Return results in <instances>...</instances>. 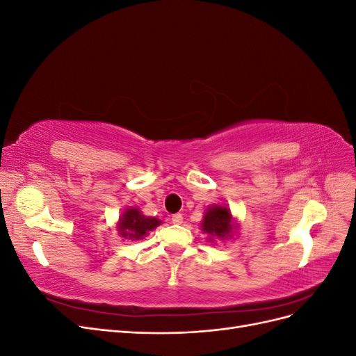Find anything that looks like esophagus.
<instances>
[{"label": "esophagus", "mask_w": 356, "mask_h": 356, "mask_svg": "<svg viewBox=\"0 0 356 356\" xmlns=\"http://www.w3.org/2000/svg\"><path fill=\"white\" fill-rule=\"evenodd\" d=\"M172 222H174V224H182V215L181 213L172 215Z\"/></svg>", "instance_id": "obj_1"}]
</instances>
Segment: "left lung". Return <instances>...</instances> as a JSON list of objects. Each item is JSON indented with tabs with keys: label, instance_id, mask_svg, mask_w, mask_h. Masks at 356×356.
Listing matches in <instances>:
<instances>
[{
	"label": "left lung",
	"instance_id": "obj_1",
	"mask_svg": "<svg viewBox=\"0 0 356 356\" xmlns=\"http://www.w3.org/2000/svg\"><path fill=\"white\" fill-rule=\"evenodd\" d=\"M238 229L239 222L232 215L227 204L208 207L200 222V230L208 234V241L212 243H215V241L232 239Z\"/></svg>",
	"mask_w": 356,
	"mask_h": 356
}]
</instances>
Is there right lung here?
<instances>
[{
	"mask_svg": "<svg viewBox=\"0 0 356 356\" xmlns=\"http://www.w3.org/2000/svg\"><path fill=\"white\" fill-rule=\"evenodd\" d=\"M161 221L156 217H145L139 208H126L117 221L118 236L131 241H141L149 232L157 229Z\"/></svg>",
	"mask_w": 356,
	"mask_h": 356,
	"instance_id": "right-lung-1",
	"label": "right lung"
}]
</instances>
